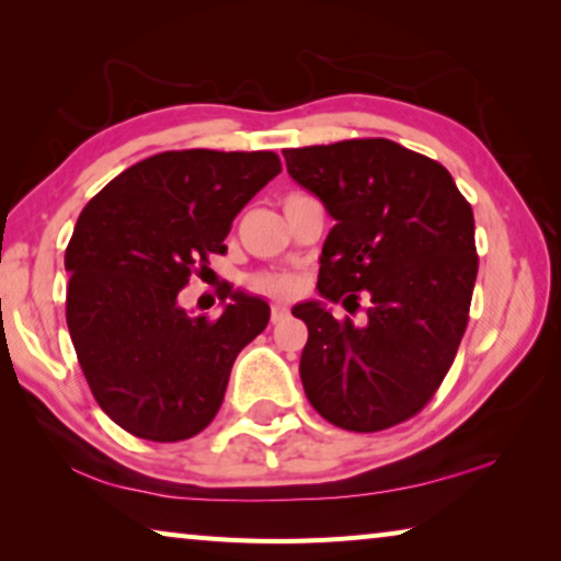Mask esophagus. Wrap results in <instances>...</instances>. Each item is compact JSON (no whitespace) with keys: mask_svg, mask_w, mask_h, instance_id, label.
I'll return each mask as SVG.
<instances>
[{"mask_svg":"<svg viewBox=\"0 0 561 561\" xmlns=\"http://www.w3.org/2000/svg\"><path fill=\"white\" fill-rule=\"evenodd\" d=\"M287 314H289V309L284 307V304H279V301L272 304V324H277V321L287 319Z\"/></svg>","mask_w":561,"mask_h":561,"instance_id":"34e87169","label":"esophagus"}]
</instances>
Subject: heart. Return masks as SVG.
Masks as SVG:
<instances>
[{"label":"heart","instance_id":"heart-1","mask_svg":"<svg viewBox=\"0 0 561 561\" xmlns=\"http://www.w3.org/2000/svg\"><path fill=\"white\" fill-rule=\"evenodd\" d=\"M254 287L267 294H289L294 289V282L284 274H260V277H254Z\"/></svg>","mask_w":561,"mask_h":561}]
</instances>
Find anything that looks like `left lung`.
I'll return each mask as SVG.
<instances>
[{
	"instance_id": "obj_1",
	"label": "left lung",
	"mask_w": 561,
	"mask_h": 561,
	"mask_svg": "<svg viewBox=\"0 0 561 561\" xmlns=\"http://www.w3.org/2000/svg\"><path fill=\"white\" fill-rule=\"evenodd\" d=\"M289 175L336 225L317 289L368 321H336L324 301L291 309L309 329L299 376L309 403L344 431L374 433L431 401L468 327L478 254L472 207L440 163L386 138L282 150Z\"/></svg>"
}]
</instances>
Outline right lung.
I'll list each match as a JSON object with an SVG mask.
<instances>
[{
    "mask_svg": "<svg viewBox=\"0 0 561 561\" xmlns=\"http://www.w3.org/2000/svg\"><path fill=\"white\" fill-rule=\"evenodd\" d=\"M277 173L270 150H168L123 170L79 215L66 324L101 411L136 438L207 428L237 354L267 327L270 304L240 289L222 291L217 319L190 317L178 294Z\"/></svg>",
    "mask_w": 561,
    "mask_h": 561,
    "instance_id": "right-lung-1",
    "label": "right lung"
}]
</instances>
